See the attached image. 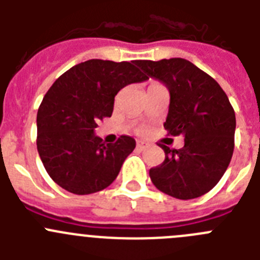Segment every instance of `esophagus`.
<instances>
[{"instance_id":"34e87169","label":"esophagus","mask_w":260,"mask_h":260,"mask_svg":"<svg viewBox=\"0 0 260 260\" xmlns=\"http://www.w3.org/2000/svg\"><path fill=\"white\" fill-rule=\"evenodd\" d=\"M137 148H138V150H141V151L146 150V148H147V143H146V142L138 141L137 142Z\"/></svg>"}]
</instances>
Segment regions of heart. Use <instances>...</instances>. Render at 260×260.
I'll return each instance as SVG.
<instances>
[{
  "mask_svg": "<svg viewBox=\"0 0 260 260\" xmlns=\"http://www.w3.org/2000/svg\"><path fill=\"white\" fill-rule=\"evenodd\" d=\"M155 83H157V82H152V83H151V84H155Z\"/></svg>",
  "mask_w": 260,
  "mask_h": 260,
  "instance_id": "obj_1",
  "label": "heart"
}]
</instances>
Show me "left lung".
<instances>
[{
  "label": "left lung",
  "instance_id": "left-lung-1",
  "mask_svg": "<svg viewBox=\"0 0 260 260\" xmlns=\"http://www.w3.org/2000/svg\"><path fill=\"white\" fill-rule=\"evenodd\" d=\"M135 65L168 87L171 104L164 127L168 134L185 138L180 150L158 144L165 160L151 168V181L173 198H198L217 185L231 162L233 107L220 84L187 59H138Z\"/></svg>",
  "mask_w": 260,
  "mask_h": 260
}]
</instances>
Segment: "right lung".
Instances as JSON below:
<instances>
[{
  "label": "right lung",
  "instance_id": "obj_1",
  "mask_svg": "<svg viewBox=\"0 0 260 260\" xmlns=\"http://www.w3.org/2000/svg\"><path fill=\"white\" fill-rule=\"evenodd\" d=\"M148 77L135 62L88 59L73 66L48 89L38 110V151L45 171L62 189L86 195L116 180L135 141L121 135L104 143L93 134L112 116L114 96Z\"/></svg>",
  "mask_w": 260,
  "mask_h": 260
}]
</instances>
